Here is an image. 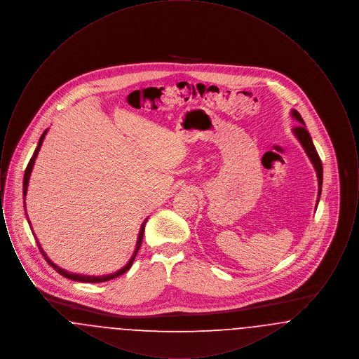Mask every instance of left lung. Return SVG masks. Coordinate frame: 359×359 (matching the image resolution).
<instances>
[{
  "label": "left lung",
  "mask_w": 359,
  "mask_h": 359,
  "mask_svg": "<svg viewBox=\"0 0 359 359\" xmlns=\"http://www.w3.org/2000/svg\"><path fill=\"white\" fill-rule=\"evenodd\" d=\"M292 116H293L294 120H297L302 123V125L293 128V135L296 136V138L299 140V142L302 144V147L304 148V151H306V154L309 157V160H311V163H312V165H313V168L316 171V175H318V183H319L318 202H319L320 194H322V184H323V165H322V160H320L319 154L316 152V148H315V145L312 142V138L309 136V133H308V130L306 129V126H304L306 123H304V121L302 118L300 113L296 111V110H292Z\"/></svg>",
  "instance_id": "8db88e82"
}]
</instances>
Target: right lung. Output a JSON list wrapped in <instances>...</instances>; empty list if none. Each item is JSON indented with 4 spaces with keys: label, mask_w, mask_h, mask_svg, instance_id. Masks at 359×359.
I'll list each match as a JSON object with an SVG mask.
<instances>
[{
    "label": "right lung",
    "mask_w": 359,
    "mask_h": 359,
    "mask_svg": "<svg viewBox=\"0 0 359 359\" xmlns=\"http://www.w3.org/2000/svg\"><path fill=\"white\" fill-rule=\"evenodd\" d=\"M47 135V129L44 130V133L41 135L40 137V140H39V144H37V148L34 149V156L31 157V160H29V163H28V165H27V170H25V173H24V180H22V196H24V208H25V196H27V189H28V182H29V176H31V172H32V168H34V160H36V156L39 154V151H40V147H41V144H43V140H44V137ZM27 219H28V217H27ZM28 223L31 224L29 222V219H28ZM145 223H147V219H145V222L141 224V229H140V233H138V238H137L136 243V249H135V253H133V256L132 258L129 259V262L120 269V271H117L116 273L111 274H106V276H86V274H76V273H69L67 271H65V269H62V268H59V266H56L53 262H52L51 259L47 257V255L44 253V250L41 249V246H40V243H39V241H37V246H39V250L41 252V255L44 256L46 258V261L51 265L52 268L57 272L59 274H62L63 277H67L69 280H74V281H81V283H103V281H109V280H113V278H116V277H118L121 274L125 273V272H128L129 269H130V266L133 265V261H135V258H136L137 253H138V249H140V246H141V242H142V237H144V230H145ZM34 231V230H32ZM36 237V236H34Z\"/></svg>",
    "instance_id": "1"
}]
</instances>
